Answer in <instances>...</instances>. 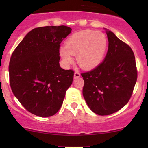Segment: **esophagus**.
Instances as JSON below:
<instances>
[{
  "label": "esophagus",
  "instance_id": "esophagus-1",
  "mask_svg": "<svg viewBox=\"0 0 148 148\" xmlns=\"http://www.w3.org/2000/svg\"><path fill=\"white\" fill-rule=\"evenodd\" d=\"M80 76H81V74H80L79 72V71H75V73H74V78H78V77H79Z\"/></svg>",
  "mask_w": 148,
  "mask_h": 148
}]
</instances>
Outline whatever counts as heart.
Segmentation results:
<instances>
[{
  "label": "heart",
  "instance_id": "1",
  "mask_svg": "<svg viewBox=\"0 0 148 148\" xmlns=\"http://www.w3.org/2000/svg\"><path fill=\"white\" fill-rule=\"evenodd\" d=\"M107 46V39L100 32L84 30L72 34L66 40L65 46L60 50L66 64L72 62L71 55H76L77 64L83 69L98 66L103 58Z\"/></svg>",
  "mask_w": 148,
  "mask_h": 148
}]
</instances>
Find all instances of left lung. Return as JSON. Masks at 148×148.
I'll list each match as a JSON object with an SVG mask.
<instances>
[{"mask_svg": "<svg viewBox=\"0 0 148 148\" xmlns=\"http://www.w3.org/2000/svg\"><path fill=\"white\" fill-rule=\"evenodd\" d=\"M108 49L104 60L90 71L82 73L83 95L88 106L98 115L121 110L132 96L137 79L135 58L128 44L106 29Z\"/></svg>", "mask_w": 148, "mask_h": 148, "instance_id": "1", "label": "left lung"}]
</instances>
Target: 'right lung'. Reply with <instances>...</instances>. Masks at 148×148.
I'll return each mask as SVG.
<instances>
[{
  "label": "right lung",
  "instance_id": "1",
  "mask_svg": "<svg viewBox=\"0 0 148 148\" xmlns=\"http://www.w3.org/2000/svg\"><path fill=\"white\" fill-rule=\"evenodd\" d=\"M71 32L65 25L30 31L11 54L12 92L28 112L40 117L55 114L61 107L74 71L60 66V43Z\"/></svg>",
  "mask_w": 148,
  "mask_h": 148
}]
</instances>
